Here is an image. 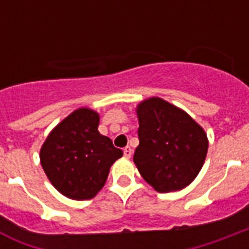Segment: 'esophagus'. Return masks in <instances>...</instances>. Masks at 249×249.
I'll use <instances>...</instances> for the list:
<instances>
[{"label": "esophagus", "mask_w": 249, "mask_h": 249, "mask_svg": "<svg viewBox=\"0 0 249 249\" xmlns=\"http://www.w3.org/2000/svg\"><path fill=\"white\" fill-rule=\"evenodd\" d=\"M132 154H133V151H132V148L129 147V146H126V147L124 148V156L125 158H132Z\"/></svg>", "instance_id": "34e87169"}]
</instances>
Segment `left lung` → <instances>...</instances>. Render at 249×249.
Returning a JSON list of instances; mask_svg holds the SVG:
<instances>
[{"label": "left lung", "mask_w": 249, "mask_h": 249, "mask_svg": "<svg viewBox=\"0 0 249 249\" xmlns=\"http://www.w3.org/2000/svg\"><path fill=\"white\" fill-rule=\"evenodd\" d=\"M140 123L133 161L158 193L179 191L196 178L207 158V133L189 113L159 97L137 106Z\"/></svg>", "instance_id": "8db88e82"}]
</instances>
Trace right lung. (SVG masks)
Here are the masks:
<instances>
[{
  "label": "right lung",
  "mask_w": 249,
  "mask_h": 249,
  "mask_svg": "<svg viewBox=\"0 0 249 249\" xmlns=\"http://www.w3.org/2000/svg\"><path fill=\"white\" fill-rule=\"evenodd\" d=\"M99 113L75 109L60 121L40 150V161L52 185L73 200L93 199L108 177L109 168L123 156L108 137L98 132Z\"/></svg>",
  "instance_id": "1"
}]
</instances>
